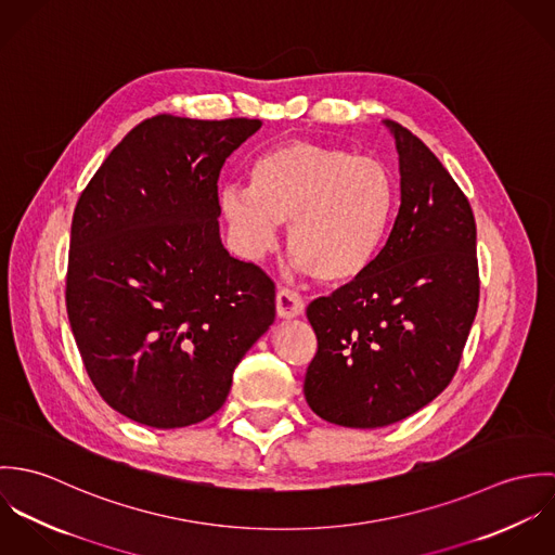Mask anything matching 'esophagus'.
<instances>
[{
  "label": "esophagus",
  "mask_w": 555,
  "mask_h": 555,
  "mask_svg": "<svg viewBox=\"0 0 555 555\" xmlns=\"http://www.w3.org/2000/svg\"><path fill=\"white\" fill-rule=\"evenodd\" d=\"M275 310H278V317L280 318H297L304 314L306 304H304L299 293H295L291 288H282L275 295Z\"/></svg>",
  "instance_id": "34e87169"
}]
</instances>
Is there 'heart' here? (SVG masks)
Returning <instances> with one entry per match:
<instances>
[{
    "label": "heart",
    "instance_id": "obj_1",
    "mask_svg": "<svg viewBox=\"0 0 555 555\" xmlns=\"http://www.w3.org/2000/svg\"><path fill=\"white\" fill-rule=\"evenodd\" d=\"M220 211L238 247L256 256L288 222V251L318 282L363 275L380 254L396 214L391 168L372 156L314 141H286L249 164V188L224 185Z\"/></svg>",
    "mask_w": 555,
    "mask_h": 555
}]
</instances>
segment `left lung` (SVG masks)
Instances as JSON below:
<instances>
[{"instance_id":"left-lung-1","label":"left lung","mask_w":555,"mask_h":555,"mask_svg":"<svg viewBox=\"0 0 555 555\" xmlns=\"http://www.w3.org/2000/svg\"><path fill=\"white\" fill-rule=\"evenodd\" d=\"M401 205L372 267L308 306L317 333L304 393L320 418L357 429L397 423L453 380L478 308L476 224L442 162L385 121Z\"/></svg>"}]
</instances>
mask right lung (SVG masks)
<instances>
[{
  "instance_id": "add662e5",
  "label": "right lung",
  "mask_w": 555,
  "mask_h": 555,
  "mask_svg": "<svg viewBox=\"0 0 555 555\" xmlns=\"http://www.w3.org/2000/svg\"><path fill=\"white\" fill-rule=\"evenodd\" d=\"M260 119L156 115L132 128L80 194L66 306L85 370L124 416L177 429L227 401L273 324L275 284L220 238L218 179Z\"/></svg>"
}]
</instances>
